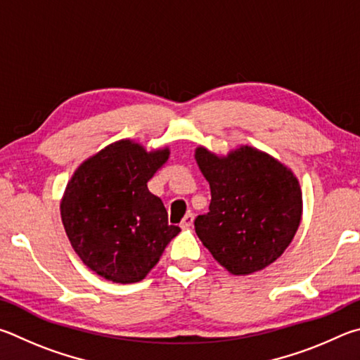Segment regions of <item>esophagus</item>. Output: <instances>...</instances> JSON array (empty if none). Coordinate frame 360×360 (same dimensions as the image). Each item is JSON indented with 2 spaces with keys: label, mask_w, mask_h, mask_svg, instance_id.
I'll return each instance as SVG.
<instances>
[{
  "label": "esophagus",
  "mask_w": 360,
  "mask_h": 360,
  "mask_svg": "<svg viewBox=\"0 0 360 360\" xmlns=\"http://www.w3.org/2000/svg\"><path fill=\"white\" fill-rule=\"evenodd\" d=\"M193 221H194V215H193V213H186V215L184 217V219H181L180 228H181V229H188V228H191V226H193Z\"/></svg>",
  "instance_id": "1"
}]
</instances>
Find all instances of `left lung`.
<instances>
[{"label": "left lung", "instance_id": "left-lung-1", "mask_svg": "<svg viewBox=\"0 0 360 360\" xmlns=\"http://www.w3.org/2000/svg\"><path fill=\"white\" fill-rule=\"evenodd\" d=\"M194 156L212 194L209 212L194 219L204 247L232 275L275 262L302 218V191L291 169L248 145L228 156L199 147Z\"/></svg>", "mask_w": 360, "mask_h": 360}]
</instances>
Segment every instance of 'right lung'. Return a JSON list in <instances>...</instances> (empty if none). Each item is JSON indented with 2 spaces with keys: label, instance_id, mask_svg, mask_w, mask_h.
Here are the masks:
<instances>
[{
  "label": "right lung",
  "instance_id": "1",
  "mask_svg": "<svg viewBox=\"0 0 360 360\" xmlns=\"http://www.w3.org/2000/svg\"><path fill=\"white\" fill-rule=\"evenodd\" d=\"M167 158L169 148L147 151L123 139L88 158L68 181L63 226L75 253L103 278L143 280L180 232L147 186Z\"/></svg>",
  "mask_w": 360,
  "mask_h": 360
}]
</instances>
